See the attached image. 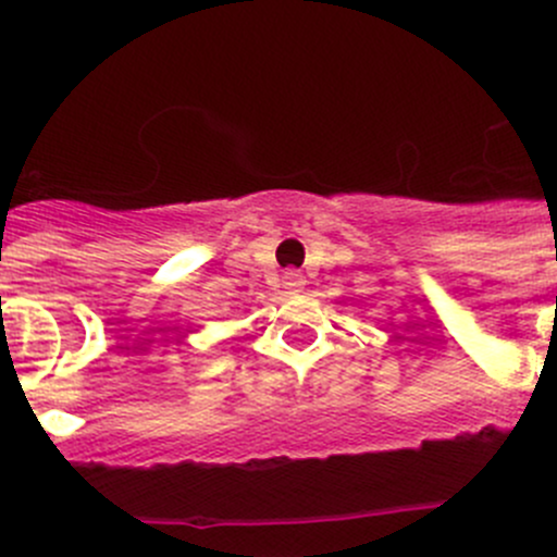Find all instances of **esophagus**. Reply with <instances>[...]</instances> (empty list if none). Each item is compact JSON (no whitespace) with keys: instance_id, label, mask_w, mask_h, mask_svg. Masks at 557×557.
I'll use <instances>...</instances> for the list:
<instances>
[{"instance_id":"obj_1","label":"esophagus","mask_w":557,"mask_h":557,"mask_svg":"<svg viewBox=\"0 0 557 557\" xmlns=\"http://www.w3.org/2000/svg\"><path fill=\"white\" fill-rule=\"evenodd\" d=\"M285 288L290 290V294H296V290L305 288V280H301L299 272H285Z\"/></svg>"}]
</instances>
